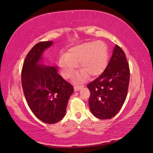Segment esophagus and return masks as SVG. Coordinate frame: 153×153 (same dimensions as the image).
Wrapping results in <instances>:
<instances>
[{
	"mask_svg": "<svg viewBox=\"0 0 153 153\" xmlns=\"http://www.w3.org/2000/svg\"><path fill=\"white\" fill-rule=\"evenodd\" d=\"M84 87V86L82 85H75L74 86V91H79L81 88H82Z\"/></svg>",
	"mask_w": 153,
	"mask_h": 153,
	"instance_id": "34e87169",
	"label": "esophagus"
}]
</instances>
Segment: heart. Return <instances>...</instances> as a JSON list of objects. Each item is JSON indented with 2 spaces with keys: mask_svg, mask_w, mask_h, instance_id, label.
Instances as JSON below:
<instances>
[{
  "mask_svg": "<svg viewBox=\"0 0 153 153\" xmlns=\"http://www.w3.org/2000/svg\"><path fill=\"white\" fill-rule=\"evenodd\" d=\"M108 48L101 40L86 42L71 47L59 59V66L64 79L73 75L79 63L82 70L77 74L75 81H83L90 75L91 78L102 73L108 62Z\"/></svg>",
  "mask_w": 153,
  "mask_h": 153,
  "instance_id": "1",
  "label": "heart"
}]
</instances>
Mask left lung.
Listing matches in <instances>:
<instances>
[{
	"instance_id": "8db88e82",
	"label": "left lung",
	"mask_w": 153,
	"mask_h": 153,
	"mask_svg": "<svg viewBox=\"0 0 153 153\" xmlns=\"http://www.w3.org/2000/svg\"><path fill=\"white\" fill-rule=\"evenodd\" d=\"M130 81V68L120 47L115 45L108 65L101 75L88 84L90 109L100 119L116 115L126 100Z\"/></svg>"
}]
</instances>
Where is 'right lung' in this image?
I'll return each instance as SVG.
<instances>
[{"label": "right lung", "instance_id": "obj_1", "mask_svg": "<svg viewBox=\"0 0 153 153\" xmlns=\"http://www.w3.org/2000/svg\"><path fill=\"white\" fill-rule=\"evenodd\" d=\"M53 45L52 41L40 42L27 55L22 71V84L30 109L46 124L61 120L73 87L57 73V67L42 64V53Z\"/></svg>", "mask_w": 153, "mask_h": 153}]
</instances>
